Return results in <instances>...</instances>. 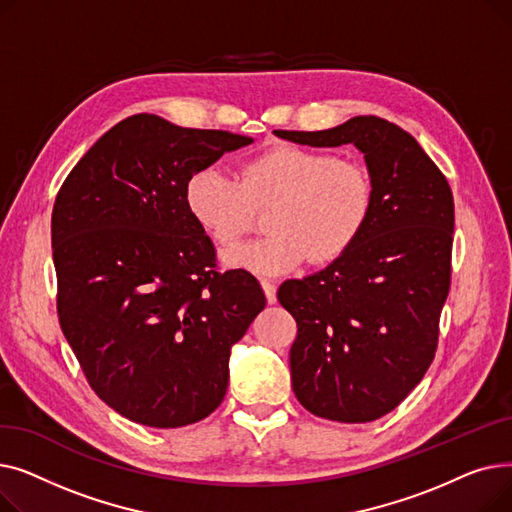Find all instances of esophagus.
I'll use <instances>...</instances> for the list:
<instances>
[{"instance_id": "34e87169", "label": "esophagus", "mask_w": 512, "mask_h": 512, "mask_svg": "<svg viewBox=\"0 0 512 512\" xmlns=\"http://www.w3.org/2000/svg\"><path fill=\"white\" fill-rule=\"evenodd\" d=\"M261 288H263V292H265L267 303L274 305V303L278 301V297H276V286H274L270 280H261Z\"/></svg>"}]
</instances>
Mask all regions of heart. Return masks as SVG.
Here are the masks:
<instances>
[{"label": "heart", "instance_id": "b5f03b06", "mask_svg": "<svg viewBox=\"0 0 512 512\" xmlns=\"http://www.w3.org/2000/svg\"><path fill=\"white\" fill-rule=\"evenodd\" d=\"M184 203L197 226L215 242L232 245L253 220V207L272 203L265 238L222 253L232 270L282 276L303 263H330L363 234L373 207V184L355 161L321 149L278 145L247 161L240 180L220 166L188 176Z\"/></svg>", "mask_w": 512, "mask_h": 512}]
</instances>
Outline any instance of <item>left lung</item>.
<instances>
[{
  "label": "left lung",
  "instance_id": "left-lung-1",
  "mask_svg": "<svg viewBox=\"0 0 512 512\" xmlns=\"http://www.w3.org/2000/svg\"><path fill=\"white\" fill-rule=\"evenodd\" d=\"M274 134L309 147L355 145L365 157L373 207L363 234L326 270L286 280L278 301L299 328L290 378L301 405L340 423L380 419L436 355L450 290L452 191L411 134L378 116Z\"/></svg>",
  "mask_w": 512,
  "mask_h": 512
}]
</instances>
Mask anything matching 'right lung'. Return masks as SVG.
<instances>
[{
	"mask_svg": "<svg viewBox=\"0 0 512 512\" xmlns=\"http://www.w3.org/2000/svg\"><path fill=\"white\" fill-rule=\"evenodd\" d=\"M251 143L137 114L80 157L56 197L62 332L95 394L134 423L170 429L218 409L232 346L265 307L249 272L213 270L184 203L188 176Z\"/></svg>",
	"mask_w": 512,
	"mask_h": 512,
	"instance_id": "add662e5",
	"label": "right lung"
}]
</instances>
